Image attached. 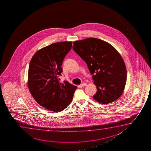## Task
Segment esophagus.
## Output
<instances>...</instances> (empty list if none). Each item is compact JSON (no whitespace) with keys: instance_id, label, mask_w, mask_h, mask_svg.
Listing matches in <instances>:
<instances>
[{"instance_id":"obj_1","label":"esophagus","mask_w":151,"mask_h":151,"mask_svg":"<svg viewBox=\"0 0 151 151\" xmlns=\"http://www.w3.org/2000/svg\"><path fill=\"white\" fill-rule=\"evenodd\" d=\"M87 86V83H82L81 85V87H85V86Z\"/></svg>"}]
</instances>
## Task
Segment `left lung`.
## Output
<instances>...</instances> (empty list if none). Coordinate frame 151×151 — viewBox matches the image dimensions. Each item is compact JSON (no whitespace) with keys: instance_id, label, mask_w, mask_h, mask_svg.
Instances as JSON below:
<instances>
[{"instance_id":"left-lung-1","label":"left lung","mask_w":151,"mask_h":151,"mask_svg":"<svg viewBox=\"0 0 151 151\" xmlns=\"http://www.w3.org/2000/svg\"><path fill=\"white\" fill-rule=\"evenodd\" d=\"M73 49L88 65L97 92L95 101L107 104L118 99L125 86L127 72L122 57L106 42L88 38L73 42Z\"/></svg>"}]
</instances>
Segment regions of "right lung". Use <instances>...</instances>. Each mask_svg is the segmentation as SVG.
Segmentation results:
<instances>
[{
    "label": "right lung",
    "mask_w": 151,
    "mask_h": 151,
    "mask_svg": "<svg viewBox=\"0 0 151 151\" xmlns=\"http://www.w3.org/2000/svg\"><path fill=\"white\" fill-rule=\"evenodd\" d=\"M72 42L52 44L36 52L30 62L28 86L40 105L51 111H62L72 101L77 87L67 81L60 83L63 61Z\"/></svg>",
    "instance_id": "right-lung-1"
}]
</instances>
